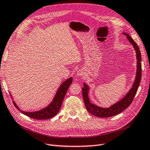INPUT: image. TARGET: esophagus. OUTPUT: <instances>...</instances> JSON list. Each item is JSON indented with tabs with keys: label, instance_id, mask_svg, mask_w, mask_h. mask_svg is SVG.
I'll return each mask as SVG.
<instances>
[{
	"label": "esophagus",
	"instance_id": "obj_1",
	"mask_svg": "<svg viewBox=\"0 0 150 150\" xmlns=\"http://www.w3.org/2000/svg\"><path fill=\"white\" fill-rule=\"evenodd\" d=\"M77 74H78V76H82L84 74V71L83 70H79L78 72V73H77Z\"/></svg>",
	"mask_w": 150,
	"mask_h": 150
}]
</instances>
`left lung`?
<instances>
[{
	"instance_id": "left-lung-1",
	"label": "left lung",
	"mask_w": 150,
	"mask_h": 150,
	"mask_svg": "<svg viewBox=\"0 0 150 150\" xmlns=\"http://www.w3.org/2000/svg\"><path fill=\"white\" fill-rule=\"evenodd\" d=\"M123 34L126 36V38L129 40V41L133 44L136 51V53H137V72L135 81L132 88L130 89L128 93L126 95L125 98H122L119 102L113 104L112 106L108 108H100L91 103L88 93L89 88L88 87L87 85L84 83V87L82 88V94L86 108L89 113L95 116L99 117H108L120 114V112L123 111L125 109L128 108L131 104V103H132L135 94L137 93V90L138 89L141 78H142V63H141L142 57H141V52L138 44L134 41L131 36L126 33H123Z\"/></svg>"
}]
</instances>
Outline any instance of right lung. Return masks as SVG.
Returning <instances> with one entry per match:
<instances>
[{
    "label": "right lung",
    "mask_w": 150,
    "mask_h": 150,
    "mask_svg": "<svg viewBox=\"0 0 150 150\" xmlns=\"http://www.w3.org/2000/svg\"><path fill=\"white\" fill-rule=\"evenodd\" d=\"M72 82V78H70L67 79L66 81H65L63 83L61 86L57 90V93L54 96V98L53 99L52 102L46 108L43 109V110L35 111V112H25L21 111L22 113H23L24 115L28 116L31 118L36 119V120H46L51 118V117H54L57 115V113L60 110V108L61 107L62 103L64 99L65 95L67 93V91L69 88V86L71 84ZM13 105L16 106V108L20 111V109L17 107L16 104L13 102Z\"/></svg>",
    "instance_id": "add662e5"
}]
</instances>
